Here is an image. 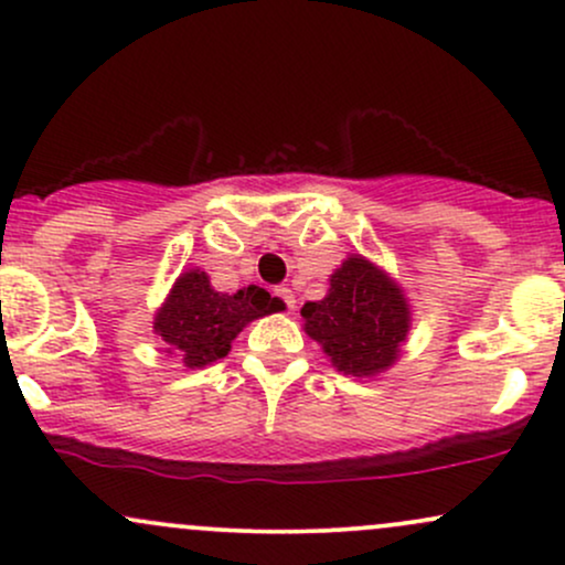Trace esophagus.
<instances>
[{
	"mask_svg": "<svg viewBox=\"0 0 565 565\" xmlns=\"http://www.w3.org/2000/svg\"><path fill=\"white\" fill-rule=\"evenodd\" d=\"M274 295L278 297V300H281L284 305H287V308L289 310H295V295H291V289L289 287H276V291H274Z\"/></svg>",
	"mask_w": 565,
	"mask_h": 565,
	"instance_id": "obj_1",
	"label": "esophagus"
}]
</instances>
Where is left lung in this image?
<instances>
[{"label":"left lung","mask_w":565,"mask_h":565,"mask_svg":"<svg viewBox=\"0 0 565 565\" xmlns=\"http://www.w3.org/2000/svg\"><path fill=\"white\" fill-rule=\"evenodd\" d=\"M302 327L337 372L377 377L401 359L412 305L395 278L364 255H348L329 276L323 300L305 302Z\"/></svg>","instance_id":"8db88e82"}]
</instances>
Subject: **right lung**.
I'll return each mask as SVG.
<instances>
[{"mask_svg":"<svg viewBox=\"0 0 565 565\" xmlns=\"http://www.w3.org/2000/svg\"><path fill=\"white\" fill-rule=\"evenodd\" d=\"M278 310L284 302L255 284L228 295L212 287L201 268H188L174 278L153 316V332L164 340L167 353L180 355L188 369H204L231 353V342L246 323Z\"/></svg>","mask_w":565,"mask_h":565,"instance_id":"1","label":"right lung"}]
</instances>
